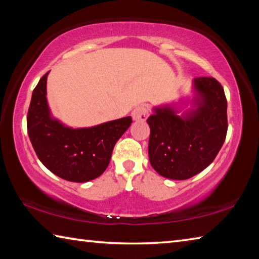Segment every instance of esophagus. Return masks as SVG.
Wrapping results in <instances>:
<instances>
[{
  "mask_svg": "<svg viewBox=\"0 0 259 259\" xmlns=\"http://www.w3.org/2000/svg\"><path fill=\"white\" fill-rule=\"evenodd\" d=\"M150 114V108L147 105H139L133 111V117L136 121H145Z\"/></svg>",
  "mask_w": 259,
  "mask_h": 259,
  "instance_id": "obj_1",
  "label": "esophagus"
}]
</instances>
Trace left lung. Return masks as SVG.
<instances>
[{"instance_id":"left-lung-1","label":"left lung","mask_w":259,"mask_h":259,"mask_svg":"<svg viewBox=\"0 0 259 259\" xmlns=\"http://www.w3.org/2000/svg\"><path fill=\"white\" fill-rule=\"evenodd\" d=\"M193 109L177 115L174 106L155 107L147 119L148 157L155 171L184 181L204 170L217 156L227 133V100L213 77L193 81Z\"/></svg>"}]
</instances>
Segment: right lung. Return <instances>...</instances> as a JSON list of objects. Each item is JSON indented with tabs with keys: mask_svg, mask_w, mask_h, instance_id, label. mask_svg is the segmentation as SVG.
<instances>
[{
	"mask_svg": "<svg viewBox=\"0 0 259 259\" xmlns=\"http://www.w3.org/2000/svg\"><path fill=\"white\" fill-rule=\"evenodd\" d=\"M48 72L33 91L27 114V131L43 165L68 182L85 183L99 177L108 166L113 148L129 128L131 116L91 128L73 129L50 114L47 102Z\"/></svg>",
	"mask_w": 259,
	"mask_h": 259,
	"instance_id": "obj_1",
	"label": "right lung"
}]
</instances>
